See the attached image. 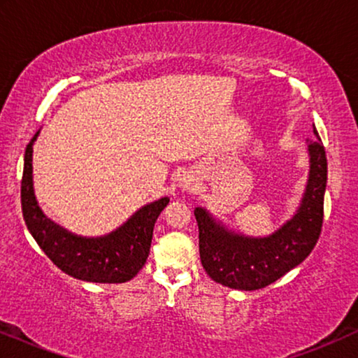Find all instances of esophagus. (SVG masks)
Wrapping results in <instances>:
<instances>
[{
    "mask_svg": "<svg viewBox=\"0 0 358 358\" xmlns=\"http://www.w3.org/2000/svg\"><path fill=\"white\" fill-rule=\"evenodd\" d=\"M179 185L180 187H182L184 190H189V189H192V180L190 179H180V182H179Z\"/></svg>",
    "mask_w": 358,
    "mask_h": 358,
    "instance_id": "34e87169",
    "label": "esophagus"
}]
</instances>
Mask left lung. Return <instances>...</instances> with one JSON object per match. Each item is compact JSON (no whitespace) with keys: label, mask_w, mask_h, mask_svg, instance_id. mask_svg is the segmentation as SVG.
<instances>
[{"label":"left lung","mask_w":358,"mask_h":358,"mask_svg":"<svg viewBox=\"0 0 358 358\" xmlns=\"http://www.w3.org/2000/svg\"><path fill=\"white\" fill-rule=\"evenodd\" d=\"M306 140L310 174L301 202L290 220L267 236H246L229 229L207 208L194 210L199 224V251L205 272L234 290H259L310 256L320 239L327 182V159L322 141Z\"/></svg>","instance_id":"1"}]
</instances>
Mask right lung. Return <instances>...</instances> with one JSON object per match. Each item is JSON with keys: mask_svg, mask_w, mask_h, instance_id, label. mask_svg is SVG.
I'll return each instance as SVG.
<instances>
[{"mask_svg": "<svg viewBox=\"0 0 358 358\" xmlns=\"http://www.w3.org/2000/svg\"><path fill=\"white\" fill-rule=\"evenodd\" d=\"M38 134L41 130L29 141L24 155L21 203L27 229L48 259L68 275L96 283L131 280L148 259L155 223L169 203V197L146 203L122 227L104 236L87 238L68 231L42 212L34 194L32 145Z\"/></svg>", "mask_w": 358, "mask_h": 358, "instance_id": "add662e5", "label": "right lung"}]
</instances>
